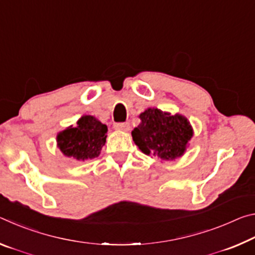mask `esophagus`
I'll list each match as a JSON object with an SVG mask.
<instances>
[{
  "label": "esophagus",
  "mask_w": 255,
  "mask_h": 255,
  "mask_svg": "<svg viewBox=\"0 0 255 255\" xmlns=\"http://www.w3.org/2000/svg\"><path fill=\"white\" fill-rule=\"evenodd\" d=\"M114 128L116 129V130H123V131H128L129 128H130V126H129L128 123H117L115 124Z\"/></svg>",
  "instance_id": "34e87169"
}]
</instances>
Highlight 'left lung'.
Segmentation results:
<instances>
[{
    "label": "left lung",
    "mask_w": 255,
    "mask_h": 255,
    "mask_svg": "<svg viewBox=\"0 0 255 255\" xmlns=\"http://www.w3.org/2000/svg\"><path fill=\"white\" fill-rule=\"evenodd\" d=\"M139 118L141 123L133 129L131 135L141 152L165 161L184 153L192 137V128L184 117L149 108L139 115Z\"/></svg>",
    "instance_id": "left-lung-1"
}]
</instances>
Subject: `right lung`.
Returning a JSON list of instances; mask_svg holds the SVG:
<instances>
[{"label": "right lung", "mask_w": 255, "mask_h": 255, "mask_svg": "<svg viewBox=\"0 0 255 255\" xmlns=\"http://www.w3.org/2000/svg\"><path fill=\"white\" fill-rule=\"evenodd\" d=\"M108 128L92 116H83L75 127L59 132L57 145L64 155L79 161L99 156L106 143Z\"/></svg>", "instance_id": "add662e5"}]
</instances>
